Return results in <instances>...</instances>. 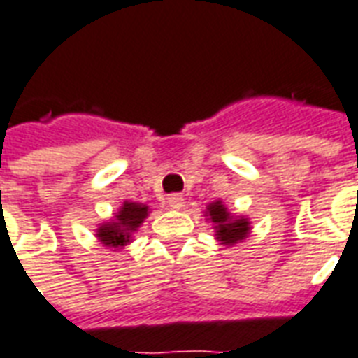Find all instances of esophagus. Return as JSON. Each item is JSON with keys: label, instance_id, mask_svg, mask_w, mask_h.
I'll use <instances>...</instances> for the list:
<instances>
[{"label": "esophagus", "instance_id": "obj_1", "mask_svg": "<svg viewBox=\"0 0 358 358\" xmlns=\"http://www.w3.org/2000/svg\"><path fill=\"white\" fill-rule=\"evenodd\" d=\"M168 205H170V208L179 210V208L185 207V197H182L181 194H171V196L168 197Z\"/></svg>", "mask_w": 358, "mask_h": 358}]
</instances>
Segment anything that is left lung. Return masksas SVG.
Segmentation results:
<instances>
[{"instance_id":"left-lung-1","label":"left lung","mask_w":358,"mask_h":358,"mask_svg":"<svg viewBox=\"0 0 358 358\" xmlns=\"http://www.w3.org/2000/svg\"><path fill=\"white\" fill-rule=\"evenodd\" d=\"M205 216H208V220L213 222L216 238L222 244L233 245L236 242H242L250 234V220L244 218V216L234 218L222 201L210 203L205 210Z\"/></svg>"}]
</instances>
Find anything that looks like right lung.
<instances>
[{
    "mask_svg": "<svg viewBox=\"0 0 358 358\" xmlns=\"http://www.w3.org/2000/svg\"><path fill=\"white\" fill-rule=\"evenodd\" d=\"M150 214V207L142 203L124 201L110 222L98 227V240L107 248H124L131 242V234L142 225Z\"/></svg>",
    "mask_w": 358,
    "mask_h": 358,
    "instance_id": "right-lung-1",
    "label": "right lung"
}]
</instances>
